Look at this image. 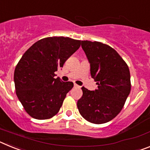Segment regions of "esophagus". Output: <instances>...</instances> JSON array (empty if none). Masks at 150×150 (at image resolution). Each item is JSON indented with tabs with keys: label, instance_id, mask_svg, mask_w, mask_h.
Wrapping results in <instances>:
<instances>
[{
	"label": "esophagus",
	"instance_id": "obj_1",
	"mask_svg": "<svg viewBox=\"0 0 150 150\" xmlns=\"http://www.w3.org/2000/svg\"><path fill=\"white\" fill-rule=\"evenodd\" d=\"M74 87H75V88H79V86H78L77 84H76V83H74Z\"/></svg>",
	"mask_w": 150,
	"mask_h": 150
}]
</instances>
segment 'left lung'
<instances>
[{
  "label": "left lung",
  "mask_w": 150,
  "mask_h": 150,
  "mask_svg": "<svg viewBox=\"0 0 150 150\" xmlns=\"http://www.w3.org/2000/svg\"><path fill=\"white\" fill-rule=\"evenodd\" d=\"M82 48L90 63V73L98 89L82 87L77 101L79 113L88 122L103 124L116 117L131 91L128 66L117 52L100 42L82 40Z\"/></svg>",
  "instance_id": "8db88e82"
}]
</instances>
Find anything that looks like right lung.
I'll return each instance as SVG.
<instances>
[{
	"label": "right lung",
	"instance_id": "add662e5",
	"mask_svg": "<svg viewBox=\"0 0 150 150\" xmlns=\"http://www.w3.org/2000/svg\"><path fill=\"white\" fill-rule=\"evenodd\" d=\"M81 41L51 37L36 42L24 53L14 71L16 93L28 114L48 120L59 112L72 82L55 78V72L79 48Z\"/></svg>",
	"mask_w": 150,
	"mask_h": 150
}]
</instances>
